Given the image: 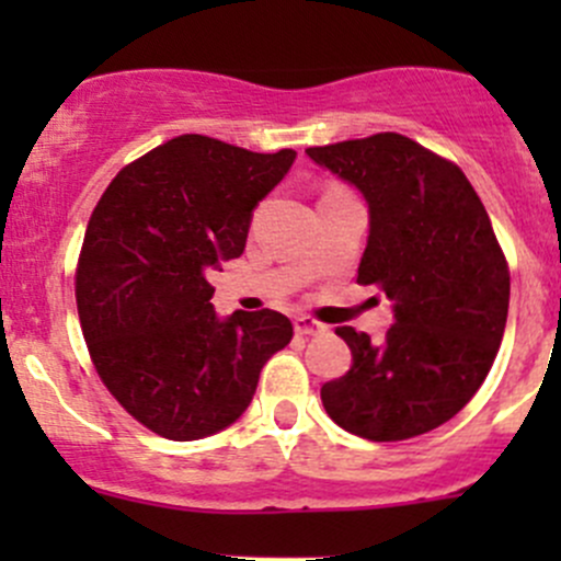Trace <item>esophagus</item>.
Instances as JSON below:
<instances>
[{
    "mask_svg": "<svg viewBox=\"0 0 561 561\" xmlns=\"http://www.w3.org/2000/svg\"><path fill=\"white\" fill-rule=\"evenodd\" d=\"M296 333H301V336H317V333H325V325H322L320 320H314V317L298 314L296 317Z\"/></svg>",
    "mask_w": 561,
    "mask_h": 561,
    "instance_id": "obj_1",
    "label": "esophagus"
}]
</instances>
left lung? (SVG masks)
I'll list each match as a JSON object with an SVG mask.
<instances>
[{
    "instance_id": "obj_1",
    "label": "left lung",
    "mask_w": 561,
    "mask_h": 561,
    "mask_svg": "<svg viewBox=\"0 0 561 561\" xmlns=\"http://www.w3.org/2000/svg\"><path fill=\"white\" fill-rule=\"evenodd\" d=\"M364 192L369 244L358 285L393 301L382 342L342 325L353 366L320 388L331 421L371 443L443 426L483 386L511 304V268L456 162L399 133L307 149Z\"/></svg>"
}]
</instances>
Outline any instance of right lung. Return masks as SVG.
Masks as SVG:
<instances>
[{
	"instance_id": "obj_1",
	"label": "right lung",
	"mask_w": 561,
	"mask_h": 561,
	"mask_svg": "<svg viewBox=\"0 0 561 561\" xmlns=\"http://www.w3.org/2000/svg\"><path fill=\"white\" fill-rule=\"evenodd\" d=\"M293 160L179 135L122 168L94 206L76 268L83 339L113 399L160 437L222 432L290 344L274 309L219 320L208 276L244 252L254 206Z\"/></svg>"
}]
</instances>
